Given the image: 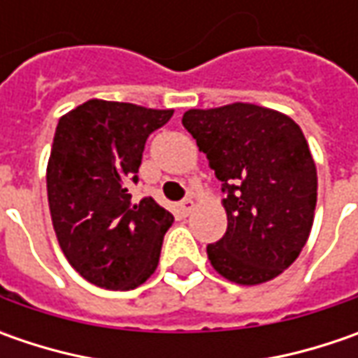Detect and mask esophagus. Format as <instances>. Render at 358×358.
<instances>
[{
    "instance_id": "obj_1",
    "label": "esophagus",
    "mask_w": 358,
    "mask_h": 358,
    "mask_svg": "<svg viewBox=\"0 0 358 358\" xmlns=\"http://www.w3.org/2000/svg\"><path fill=\"white\" fill-rule=\"evenodd\" d=\"M193 209H195V201L191 199V197H189V199H183L181 203H179V213L181 215H189Z\"/></svg>"
}]
</instances>
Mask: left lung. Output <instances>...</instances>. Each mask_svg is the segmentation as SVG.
<instances>
[{
	"instance_id": "left-lung-1",
	"label": "left lung",
	"mask_w": 358,
	"mask_h": 358,
	"mask_svg": "<svg viewBox=\"0 0 358 358\" xmlns=\"http://www.w3.org/2000/svg\"><path fill=\"white\" fill-rule=\"evenodd\" d=\"M185 129L227 195V231L207 245L213 268L237 285L275 279L309 239L317 167L301 127L253 103L189 109Z\"/></svg>"
}]
</instances>
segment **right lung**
<instances>
[{
    "mask_svg": "<svg viewBox=\"0 0 358 358\" xmlns=\"http://www.w3.org/2000/svg\"><path fill=\"white\" fill-rule=\"evenodd\" d=\"M173 109L90 99L65 113L48 163V201L63 255L93 285L129 291L157 268L173 215L131 201L147 137Z\"/></svg>",
    "mask_w": 358,
    "mask_h": 358,
    "instance_id": "right-lung-1",
    "label": "right lung"
}]
</instances>
